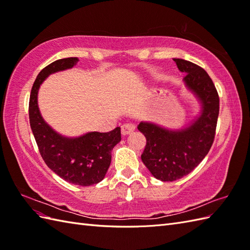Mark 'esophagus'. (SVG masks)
Here are the masks:
<instances>
[{
  "label": "esophagus",
  "instance_id": "obj_1",
  "mask_svg": "<svg viewBox=\"0 0 250 250\" xmlns=\"http://www.w3.org/2000/svg\"><path fill=\"white\" fill-rule=\"evenodd\" d=\"M135 130V126L134 125H131V124H125L123 126H121V134L124 136L130 134L131 132H133Z\"/></svg>",
  "mask_w": 250,
  "mask_h": 250
}]
</instances>
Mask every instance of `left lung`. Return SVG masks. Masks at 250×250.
Listing matches in <instances>:
<instances>
[{
  "label": "left lung",
  "mask_w": 250,
  "mask_h": 250,
  "mask_svg": "<svg viewBox=\"0 0 250 250\" xmlns=\"http://www.w3.org/2000/svg\"><path fill=\"white\" fill-rule=\"evenodd\" d=\"M184 72V83L201 103V113L189 126L172 131L152 123H142L137 129L146 137L143 163L161 181H176L200 164L215 137L219 97L205 69L181 59H173Z\"/></svg>",
  "instance_id": "1"
}]
</instances>
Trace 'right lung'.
<instances>
[{"label":"right lung","instance_id":"1","mask_svg":"<svg viewBox=\"0 0 250 250\" xmlns=\"http://www.w3.org/2000/svg\"><path fill=\"white\" fill-rule=\"evenodd\" d=\"M78 62V57L57 60L39 72L32 87L28 115L40 155L50 169L69 183L89 187L105 177L112 150L121 141L120 127L106 133L89 132L73 138L62 136L43 120L37 102L38 89L43 81L52 73L72 68Z\"/></svg>","mask_w":250,"mask_h":250}]
</instances>
